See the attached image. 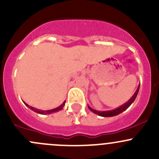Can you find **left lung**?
<instances>
[{
	"label": "left lung",
	"mask_w": 159,
	"mask_h": 159,
	"mask_svg": "<svg viewBox=\"0 0 159 159\" xmlns=\"http://www.w3.org/2000/svg\"><path fill=\"white\" fill-rule=\"evenodd\" d=\"M139 88H140V85H139V87H138V89H137V90H136L135 92H134V94L132 95V97H131V98H130L129 100L126 102V103H125L124 105H122L121 106L118 107V108H115V109L111 110V111H96L94 109H92V108H91L90 106H89V108L93 112V113L96 114V115H98L99 116L112 117V116H115V115H119L120 113H121V112H123L124 111H125L126 109H127L130 105H131V104L134 102V101L135 100L136 97H137L138 93H139Z\"/></svg>",
	"instance_id": "left-lung-1"
}]
</instances>
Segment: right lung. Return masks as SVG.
Here are the masks:
<instances>
[{"instance_id": "add662e5", "label": "right lung", "mask_w": 159, "mask_h": 159, "mask_svg": "<svg viewBox=\"0 0 159 159\" xmlns=\"http://www.w3.org/2000/svg\"><path fill=\"white\" fill-rule=\"evenodd\" d=\"M25 105H27V106L28 107V108H30V109H31L32 111H34L37 112V113L38 114H41V115H49V114L51 113H54V112H56V111H61L62 109V108H64V106H65V101L63 102V104L62 105H61L60 106L57 107V108H54V109H51V110H48V111H43V110H39V109H37V108H33V107L31 106H29V105H28V104H26L25 102Z\"/></svg>"}]
</instances>
